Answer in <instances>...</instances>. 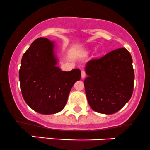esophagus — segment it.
<instances>
[{
    "label": "esophagus",
    "mask_w": 150,
    "mask_h": 150,
    "mask_svg": "<svg viewBox=\"0 0 150 150\" xmlns=\"http://www.w3.org/2000/svg\"><path fill=\"white\" fill-rule=\"evenodd\" d=\"M86 76V73L85 71H81V78H84V77Z\"/></svg>",
    "instance_id": "34e87169"
}]
</instances>
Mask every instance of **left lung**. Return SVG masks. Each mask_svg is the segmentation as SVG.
Segmentation results:
<instances>
[{
  "mask_svg": "<svg viewBox=\"0 0 150 150\" xmlns=\"http://www.w3.org/2000/svg\"><path fill=\"white\" fill-rule=\"evenodd\" d=\"M132 58L126 48H118L86 63L85 93L95 112L113 114L129 101L134 89Z\"/></svg>",
  "mask_w": 150,
  "mask_h": 150,
  "instance_id": "obj_1",
  "label": "left lung"
}]
</instances>
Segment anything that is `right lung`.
Returning <instances> with one entry per match:
<instances>
[{"label":"right lung","instance_id":"right-lung-1","mask_svg":"<svg viewBox=\"0 0 150 150\" xmlns=\"http://www.w3.org/2000/svg\"><path fill=\"white\" fill-rule=\"evenodd\" d=\"M57 64L53 42L45 38L35 40L21 58L19 81L23 98L40 114L62 110L72 86L81 79L79 69L64 71Z\"/></svg>","mask_w":150,"mask_h":150}]
</instances>
